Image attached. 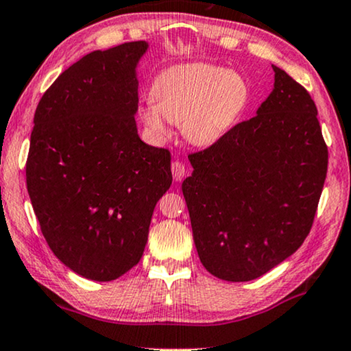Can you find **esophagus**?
I'll return each instance as SVG.
<instances>
[{"label":"esophagus","mask_w":351,"mask_h":351,"mask_svg":"<svg viewBox=\"0 0 351 351\" xmlns=\"http://www.w3.org/2000/svg\"><path fill=\"white\" fill-rule=\"evenodd\" d=\"M171 169H172V176H174V179L177 182L182 180L185 177V166L182 165L180 161H172Z\"/></svg>","instance_id":"34e87169"}]
</instances>
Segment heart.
I'll list each match as a JSON object with an SVG mask.
<instances>
[{
    "instance_id": "b5f03b06",
    "label": "heart",
    "mask_w": 351,
    "mask_h": 351,
    "mask_svg": "<svg viewBox=\"0 0 351 351\" xmlns=\"http://www.w3.org/2000/svg\"><path fill=\"white\" fill-rule=\"evenodd\" d=\"M153 101L140 109L143 124L158 138L169 136V121L182 125L186 142H219L243 112L248 86L242 75L213 64H185L162 71L152 88Z\"/></svg>"
}]
</instances>
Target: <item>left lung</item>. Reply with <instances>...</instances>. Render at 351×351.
I'll return each mask as SVG.
<instances>
[{
  "label": "left lung",
  "instance_id": "obj_1",
  "mask_svg": "<svg viewBox=\"0 0 351 351\" xmlns=\"http://www.w3.org/2000/svg\"><path fill=\"white\" fill-rule=\"evenodd\" d=\"M252 119L190 153L182 184L199 261L219 279L247 282L302 247L317 211L329 152L306 88L279 67Z\"/></svg>",
  "mask_w": 351,
  "mask_h": 351
}]
</instances>
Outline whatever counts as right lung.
<instances>
[{
  "mask_svg": "<svg viewBox=\"0 0 351 351\" xmlns=\"http://www.w3.org/2000/svg\"><path fill=\"white\" fill-rule=\"evenodd\" d=\"M130 42L86 54L36 106L27 190L48 247L82 277L114 280L142 259L158 199L171 186V153L136 134Z\"/></svg>",
  "mask_w": 351,
  "mask_h": 351,
  "instance_id": "1",
  "label": "right lung"
}]
</instances>
